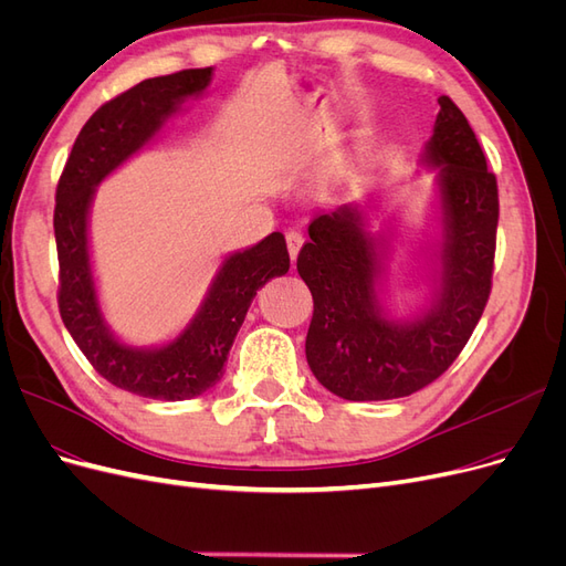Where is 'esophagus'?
<instances>
[{"label": "esophagus", "instance_id": "34e87169", "mask_svg": "<svg viewBox=\"0 0 566 566\" xmlns=\"http://www.w3.org/2000/svg\"><path fill=\"white\" fill-rule=\"evenodd\" d=\"M303 242H305V235L301 233V230L298 228H291L289 233H286V247H289V254H291V259H294V261L298 256Z\"/></svg>", "mask_w": 566, "mask_h": 566}]
</instances>
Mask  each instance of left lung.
<instances>
[{
    "mask_svg": "<svg viewBox=\"0 0 566 566\" xmlns=\"http://www.w3.org/2000/svg\"><path fill=\"white\" fill-rule=\"evenodd\" d=\"M438 104L427 160L441 163L446 238L433 307L412 322L385 319L375 294V244L357 209L317 217L298 251V275L315 303L305 357L315 378L347 401L401 399L441 378L490 301L496 177L462 109L448 95Z\"/></svg>",
    "mask_w": 566,
    "mask_h": 566,
    "instance_id": "8db88e82",
    "label": "left lung"
}]
</instances>
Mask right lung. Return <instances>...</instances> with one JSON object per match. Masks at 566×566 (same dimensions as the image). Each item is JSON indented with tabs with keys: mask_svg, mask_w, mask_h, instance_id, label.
Segmentation results:
<instances>
[{
	"mask_svg": "<svg viewBox=\"0 0 566 566\" xmlns=\"http://www.w3.org/2000/svg\"><path fill=\"white\" fill-rule=\"evenodd\" d=\"M209 78L212 67L181 70L146 78L104 102L81 128L55 188L60 317L104 380L144 399L184 401L214 387L256 291L270 277L289 272L282 233H270L256 247L228 256L198 317L160 349L120 345L99 317L86 240L93 188L133 156L184 97L205 91Z\"/></svg>",
	"mask_w": 566,
	"mask_h": 566,
	"instance_id": "add662e5",
	"label": "right lung"
}]
</instances>
